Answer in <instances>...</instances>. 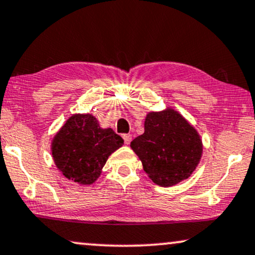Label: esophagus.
I'll return each instance as SVG.
<instances>
[{"label": "esophagus", "instance_id": "1", "mask_svg": "<svg viewBox=\"0 0 255 255\" xmlns=\"http://www.w3.org/2000/svg\"><path fill=\"white\" fill-rule=\"evenodd\" d=\"M122 137H124L126 144L130 143V141H131V135L130 134H124V135H122Z\"/></svg>", "mask_w": 255, "mask_h": 255}]
</instances>
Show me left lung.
<instances>
[{
	"label": "left lung",
	"instance_id": "obj_1",
	"mask_svg": "<svg viewBox=\"0 0 255 255\" xmlns=\"http://www.w3.org/2000/svg\"><path fill=\"white\" fill-rule=\"evenodd\" d=\"M143 170L155 184L172 186L189 178L203 154L201 135L174 108L149 112L144 133L130 142Z\"/></svg>",
	"mask_w": 255,
	"mask_h": 255
}]
</instances>
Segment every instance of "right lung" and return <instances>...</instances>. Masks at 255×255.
Returning <instances> with one entry per match:
<instances>
[{"instance_id": "add662e5", "label": "right lung", "mask_w": 255, "mask_h": 255, "mask_svg": "<svg viewBox=\"0 0 255 255\" xmlns=\"http://www.w3.org/2000/svg\"><path fill=\"white\" fill-rule=\"evenodd\" d=\"M124 140L112 128H101L92 114H73L51 142L54 164L66 178L90 185Z\"/></svg>"}]
</instances>
